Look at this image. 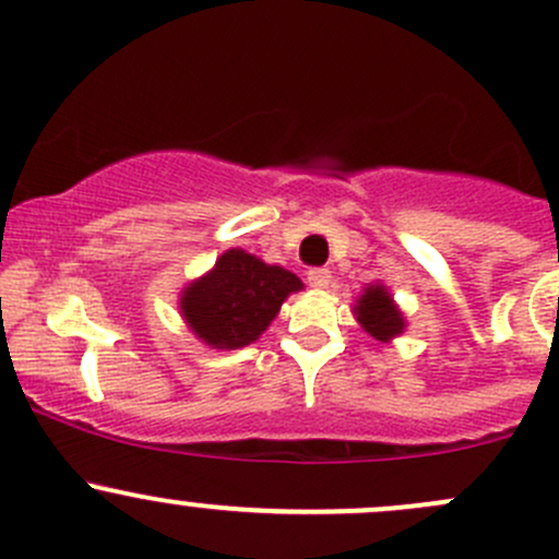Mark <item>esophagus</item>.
Segmentation results:
<instances>
[{"label": "esophagus", "instance_id": "34e87169", "mask_svg": "<svg viewBox=\"0 0 559 559\" xmlns=\"http://www.w3.org/2000/svg\"><path fill=\"white\" fill-rule=\"evenodd\" d=\"M306 280H309L311 287L322 290V287L330 285V272H328V269H322V266H314V269H309V272H306Z\"/></svg>", "mask_w": 559, "mask_h": 559}]
</instances>
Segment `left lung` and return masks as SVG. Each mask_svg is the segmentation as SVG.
<instances>
[{
    "mask_svg": "<svg viewBox=\"0 0 559 559\" xmlns=\"http://www.w3.org/2000/svg\"><path fill=\"white\" fill-rule=\"evenodd\" d=\"M357 304L359 325L368 330L376 341H389L392 335L402 333V328H405L400 309L394 306L386 287L370 285Z\"/></svg>",
    "mask_w": 559,
    "mask_h": 559,
    "instance_id": "left-lung-1",
    "label": "left lung"
}]
</instances>
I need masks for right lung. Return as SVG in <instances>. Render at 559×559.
<instances>
[{"label":"right lung","mask_w":559,"mask_h":559,"mask_svg":"<svg viewBox=\"0 0 559 559\" xmlns=\"http://www.w3.org/2000/svg\"><path fill=\"white\" fill-rule=\"evenodd\" d=\"M301 280L245 250H226L215 269L186 287L181 309L189 328L215 349L253 344Z\"/></svg>","instance_id":"right-lung-1"}]
</instances>
